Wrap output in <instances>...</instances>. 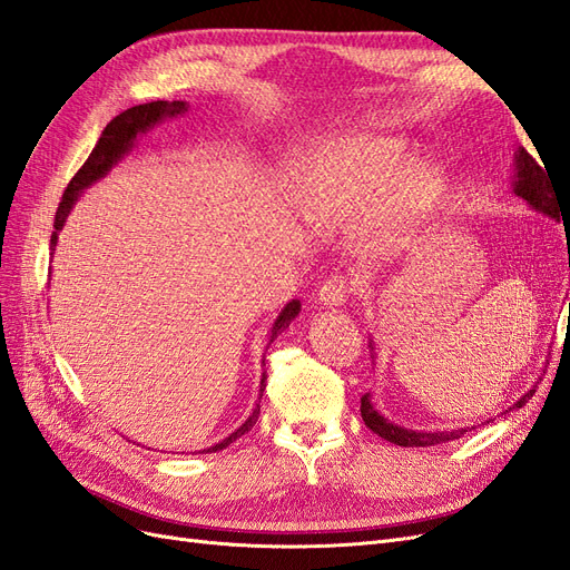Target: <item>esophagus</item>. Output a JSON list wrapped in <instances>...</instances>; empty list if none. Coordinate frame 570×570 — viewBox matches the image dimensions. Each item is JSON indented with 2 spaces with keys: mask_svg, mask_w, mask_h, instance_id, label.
Wrapping results in <instances>:
<instances>
[{
  "mask_svg": "<svg viewBox=\"0 0 570 570\" xmlns=\"http://www.w3.org/2000/svg\"><path fill=\"white\" fill-rule=\"evenodd\" d=\"M350 289H352L350 283L344 281L342 275H335V278L325 281L321 285L318 295H316V302L321 306H325V308H340V306H344V302L350 299Z\"/></svg>",
  "mask_w": 570,
  "mask_h": 570,
  "instance_id": "obj_1",
  "label": "esophagus"
}]
</instances>
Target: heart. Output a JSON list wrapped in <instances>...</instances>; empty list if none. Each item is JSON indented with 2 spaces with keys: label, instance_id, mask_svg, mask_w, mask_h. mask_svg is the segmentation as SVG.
<instances>
[{
  "label": "heart",
  "instance_id": "b5f03b06",
  "mask_svg": "<svg viewBox=\"0 0 570 570\" xmlns=\"http://www.w3.org/2000/svg\"><path fill=\"white\" fill-rule=\"evenodd\" d=\"M306 216L318 226L361 220V254L390 262L411 247L442 195L438 164L411 157L402 137L350 130L308 147L297 161Z\"/></svg>",
  "mask_w": 570,
  "mask_h": 570
}]
</instances>
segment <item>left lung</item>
<instances>
[{
  "label": "left lung",
  "mask_w": 570,
  "mask_h": 570,
  "mask_svg": "<svg viewBox=\"0 0 570 570\" xmlns=\"http://www.w3.org/2000/svg\"><path fill=\"white\" fill-rule=\"evenodd\" d=\"M547 170V168H544ZM542 166L534 161L530 154L519 147L513 151V176H511V193L515 197H521L530 209H534L538 214L551 218V220H561V206L554 199V187H551V178L544 176ZM568 268H570V249H568ZM570 306V302H568ZM568 321H570V312H568ZM371 354L375 358V342L371 337L368 342ZM534 394V385L521 396V400H515L504 413L513 411V409H521L528 404L530 396ZM373 396L371 392H366L361 396V419H364L366 428H371L377 438H385L392 444H400V446H433V444H442V442H450V440H459L465 433H471L475 430V425H465V428H454V430H416V428H404V425H396L394 421L385 419L383 413H377V409L373 406Z\"/></svg>",
  "instance_id": "1"
}]
</instances>
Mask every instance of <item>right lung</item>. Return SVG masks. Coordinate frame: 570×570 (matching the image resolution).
Instances as JSON below:
<instances>
[{
  "label": "right lung",
  "mask_w": 570,
  "mask_h": 570,
  "mask_svg": "<svg viewBox=\"0 0 570 570\" xmlns=\"http://www.w3.org/2000/svg\"><path fill=\"white\" fill-rule=\"evenodd\" d=\"M187 109H189V101H183V99H178V101H161L159 99V101H149V105L132 107V109H128L124 114H118L111 120V124L105 128V132H101L99 142L95 145L88 161L82 164V168L78 170V174L73 176V180L68 183V187H66V193H63L61 204H59V209H57V218H55V233H51V254H55V249H57L59 233L66 226L68 214L73 212V206H76V202L80 199V195L85 193V189H88L90 185H95L97 180L105 178L120 159H126L128 154L135 149L137 137L145 135L154 126L164 124V120H168V118H178V116L187 114ZM299 312H302V302L299 299H292V302H287L281 308L278 318H275L273 325H271L268 344L275 337H278L292 321L299 316ZM264 390H266V373H262V385H258V400H262V396H264ZM256 419H258V404L252 409L249 419L243 425H239L235 433H230L228 438H223L218 444L209 446V450H204V452L206 454H209V452H220L223 446L233 444L237 438H243L247 430H252Z\"/></svg>",
  "instance_id": "right-lung-1"
}]
</instances>
